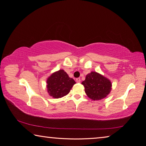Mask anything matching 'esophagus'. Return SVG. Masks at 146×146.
I'll list each match as a JSON object with an SVG mask.
<instances>
[{
    "instance_id": "obj_1",
    "label": "esophagus",
    "mask_w": 146,
    "mask_h": 146,
    "mask_svg": "<svg viewBox=\"0 0 146 146\" xmlns=\"http://www.w3.org/2000/svg\"><path fill=\"white\" fill-rule=\"evenodd\" d=\"M81 82V80H80V78H77L76 79V82L77 83H80Z\"/></svg>"
}]
</instances>
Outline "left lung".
Here are the masks:
<instances>
[{"mask_svg":"<svg viewBox=\"0 0 146 146\" xmlns=\"http://www.w3.org/2000/svg\"><path fill=\"white\" fill-rule=\"evenodd\" d=\"M82 84L88 98L93 100L106 98L111 90V83L109 79L96 72L87 74Z\"/></svg>","mask_w":146,"mask_h":146,"instance_id":"obj_1","label":"left lung"}]
</instances>
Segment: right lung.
I'll use <instances>...</instances> for the list:
<instances>
[{"label": "right lung", "instance_id": "1", "mask_svg": "<svg viewBox=\"0 0 146 146\" xmlns=\"http://www.w3.org/2000/svg\"><path fill=\"white\" fill-rule=\"evenodd\" d=\"M76 82L63 69L53 73L47 80L48 93L52 98H61L67 95Z\"/></svg>", "mask_w": 146, "mask_h": 146}]
</instances>
